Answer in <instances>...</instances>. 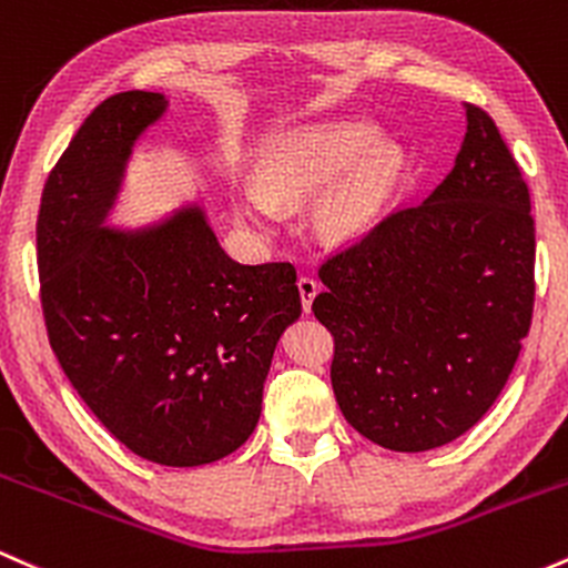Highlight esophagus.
Segmentation results:
<instances>
[{"mask_svg":"<svg viewBox=\"0 0 568 568\" xmlns=\"http://www.w3.org/2000/svg\"><path fill=\"white\" fill-rule=\"evenodd\" d=\"M296 285H298V293H302L304 312H310L312 310V302H315V296H317V291H321V285H317V280L310 277V275L298 277Z\"/></svg>","mask_w":568,"mask_h":568,"instance_id":"obj_1","label":"esophagus"}]
</instances>
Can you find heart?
<instances>
[{"label": "heart", "mask_w": 568, "mask_h": 568, "mask_svg": "<svg viewBox=\"0 0 568 568\" xmlns=\"http://www.w3.org/2000/svg\"><path fill=\"white\" fill-rule=\"evenodd\" d=\"M400 173L403 152L376 139L371 122H317L277 135L258 165L262 184L234 189L232 207L245 224L272 230L283 216L280 202L315 197L331 184L317 205V219L331 237L352 240L379 224Z\"/></svg>", "instance_id": "1"}]
</instances>
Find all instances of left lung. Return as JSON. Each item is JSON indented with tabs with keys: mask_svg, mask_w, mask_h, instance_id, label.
Listing matches in <instances>:
<instances>
[{
	"mask_svg": "<svg viewBox=\"0 0 568 568\" xmlns=\"http://www.w3.org/2000/svg\"><path fill=\"white\" fill-rule=\"evenodd\" d=\"M465 112L452 173L328 258L312 302L334 334L344 419L389 452H429L478 425L531 325L529 186L491 116Z\"/></svg>",
	"mask_w": 568,
	"mask_h": 568,
	"instance_id": "8db88e82",
	"label": "left lung"
}]
</instances>
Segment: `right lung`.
<instances>
[{
  "instance_id": "right-lung-1",
  "label": "right lung",
  "mask_w": 568,
  "mask_h": 568,
  "mask_svg": "<svg viewBox=\"0 0 568 568\" xmlns=\"http://www.w3.org/2000/svg\"><path fill=\"white\" fill-rule=\"evenodd\" d=\"M168 98L116 93L95 106L42 192V310L71 387L133 454L197 467L258 425L272 355L302 315L291 264L226 256L200 202L152 224L109 226L135 141Z\"/></svg>"
}]
</instances>
